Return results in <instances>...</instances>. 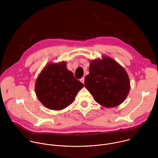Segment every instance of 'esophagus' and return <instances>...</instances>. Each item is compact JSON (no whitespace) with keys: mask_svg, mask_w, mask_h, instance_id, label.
I'll return each mask as SVG.
<instances>
[{"mask_svg":"<svg viewBox=\"0 0 158 158\" xmlns=\"http://www.w3.org/2000/svg\"><path fill=\"white\" fill-rule=\"evenodd\" d=\"M80 81L82 82V83H84V77H82L81 79H80Z\"/></svg>","mask_w":158,"mask_h":158,"instance_id":"obj_1","label":"esophagus"}]
</instances>
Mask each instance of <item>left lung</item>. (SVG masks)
Listing matches in <instances>:
<instances>
[{"mask_svg": "<svg viewBox=\"0 0 158 158\" xmlns=\"http://www.w3.org/2000/svg\"><path fill=\"white\" fill-rule=\"evenodd\" d=\"M90 62L89 74L84 81L85 88L102 106L109 108L120 105L130 89L129 78L124 67L106 56Z\"/></svg>", "mask_w": 158, "mask_h": 158, "instance_id": "left-lung-1", "label": "left lung"}]
</instances>
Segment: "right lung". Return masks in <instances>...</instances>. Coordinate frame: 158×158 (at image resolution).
<instances>
[{"label": "right lung", "mask_w": 158, "mask_h": 158, "mask_svg": "<svg viewBox=\"0 0 158 158\" xmlns=\"http://www.w3.org/2000/svg\"><path fill=\"white\" fill-rule=\"evenodd\" d=\"M84 86L66 67L65 62L50 63L42 69L35 84L38 99L46 107L62 110L71 104Z\"/></svg>", "instance_id": "1"}]
</instances>
